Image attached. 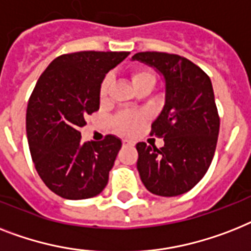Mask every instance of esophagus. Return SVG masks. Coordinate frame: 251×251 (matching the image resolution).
Listing matches in <instances>:
<instances>
[{"label": "esophagus", "instance_id": "obj_1", "mask_svg": "<svg viewBox=\"0 0 251 251\" xmlns=\"http://www.w3.org/2000/svg\"><path fill=\"white\" fill-rule=\"evenodd\" d=\"M122 143H124V146H134V143H132L131 140H127V139L124 140Z\"/></svg>", "mask_w": 251, "mask_h": 251}]
</instances>
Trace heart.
<instances>
[{"mask_svg":"<svg viewBox=\"0 0 251 251\" xmlns=\"http://www.w3.org/2000/svg\"><path fill=\"white\" fill-rule=\"evenodd\" d=\"M131 79L132 83H134V87H136L138 85H142L144 82L153 83V85L156 82L154 76L151 72H148V71H136V72L132 73ZM109 85H111V77H105L100 86L101 99L107 98ZM142 121H143V119L139 115H124L121 117H119V120H117V126H119V130L121 132L130 134V132H134L138 129V126L142 124Z\"/></svg>","mask_w":251,"mask_h":251,"instance_id":"1","label":"heart"}]
</instances>
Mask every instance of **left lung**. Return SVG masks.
<instances>
[{"label":"left lung","instance_id":"8db88e82","mask_svg":"<svg viewBox=\"0 0 251 251\" xmlns=\"http://www.w3.org/2000/svg\"><path fill=\"white\" fill-rule=\"evenodd\" d=\"M154 71L165 85V104L152 122L164 147L136 144V169L151 193L174 197L188 192L206 174L219 134L213 85L206 73L175 54L147 51L131 58Z\"/></svg>","mask_w":251,"mask_h":251}]
</instances>
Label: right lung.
I'll return each mask as SVG.
<instances>
[{"label":"right lung","mask_w":251,"mask_h":251,"mask_svg":"<svg viewBox=\"0 0 251 251\" xmlns=\"http://www.w3.org/2000/svg\"><path fill=\"white\" fill-rule=\"evenodd\" d=\"M127 51H79L54 59L38 78L26 107V138L44 183L58 196L85 200L105 188L122 143L115 135L82 143L85 117L100 105L105 75Z\"/></svg>","instance_id":"add662e5"}]
</instances>
